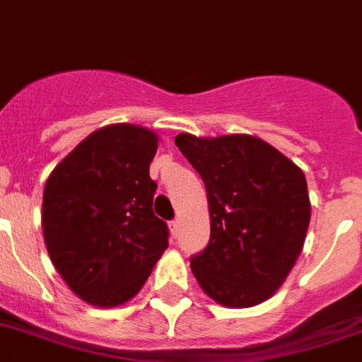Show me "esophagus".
<instances>
[{"label":"esophagus","mask_w":362,"mask_h":362,"mask_svg":"<svg viewBox=\"0 0 362 362\" xmlns=\"http://www.w3.org/2000/svg\"><path fill=\"white\" fill-rule=\"evenodd\" d=\"M170 233H172V236H177L179 234V219H172L170 221Z\"/></svg>","instance_id":"34e87169"}]
</instances>
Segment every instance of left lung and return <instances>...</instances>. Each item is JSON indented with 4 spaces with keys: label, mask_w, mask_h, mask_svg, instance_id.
Masks as SVG:
<instances>
[{
    "label": "left lung",
    "mask_w": 362,
    "mask_h": 362,
    "mask_svg": "<svg viewBox=\"0 0 362 362\" xmlns=\"http://www.w3.org/2000/svg\"><path fill=\"white\" fill-rule=\"evenodd\" d=\"M175 144L202 175L211 240L190 258L203 291L227 308H251L282 286L304 245L311 205L302 170L251 135Z\"/></svg>",
    "instance_id": "obj_1"
}]
</instances>
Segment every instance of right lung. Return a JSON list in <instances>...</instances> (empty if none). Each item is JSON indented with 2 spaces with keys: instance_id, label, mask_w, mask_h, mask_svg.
<instances>
[{
  "instance_id": "add662e5",
  "label": "right lung",
  "mask_w": 362,
  "mask_h": 362,
  "mask_svg": "<svg viewBox=\"0 0 362 362\" xmlns=\"http://www.w3.org/2000/svg\"><path fill=\"white\" fill-rule=\"evenodd\" d=\"M156 151L150 129L106 126L84 139L45 183L42 227L49 256L89 304L128 302L168 247V225L151 209Z\"/></svg>"
}]
</instances>
